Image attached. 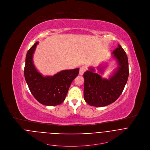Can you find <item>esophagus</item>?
<instances>
[{
  "label": "esophagus",
  "instance_id": "1",
  "mask_svg": "<svg viewBox=\"0 0 150 150\" xmlns=\"http://www.w3.org/2000/svg\"><path fill=\"white\" fill-rule=\"evenodd\" d=\"M86 70V66H82L80 68V71H79V74L80 75H83L84 74V73Z\"/></svg>",
  "mask_w": 150,
  "mask_h": 150
}]
</instances>
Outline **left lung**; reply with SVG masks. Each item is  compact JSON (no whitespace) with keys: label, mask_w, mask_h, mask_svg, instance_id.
I'll use <instances>...</instances> for the list:
<instances>
[{"label":"left lung","mask_w":150,"mask_h":150,"mask_svg":"<svg viewBox=\"0 0 150 150\" xmlns=\"http://www.w3.org/2000/svg\"><path fill=\"white\" fill-rule=\"evenodd\" d=\"M112 54L118 67L108 79H103L95 73L93 67L89 68L84 73V97L90 106L104 107L114 102L121 95L127 83L129 66L126 52L118 44ZM104 69V67L98 69L102 73Z\"/></svg>","instance_id":"left-lung-1"}]
</instances>
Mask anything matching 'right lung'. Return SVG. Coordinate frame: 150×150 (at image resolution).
<instances>
[{"label": "right lung", "mask_w": 150, "mask_h": 150, "mask_svg": "<svg viewBox=\"0 0 150 150\" xmlns=\"http://www.w3.org/2000/svg\"><path fill=\"white\" fill-rule=\"evenodd\" d=\"M39 42L28 50L25 59L24 76L29 90L35 98L45 106H57L65 99L69 88L78 76L79 69L64 70L53 76L44 77L36 69L33 54Z\"/></svg>", "instance_id": "add662e5"}]
</instances>
